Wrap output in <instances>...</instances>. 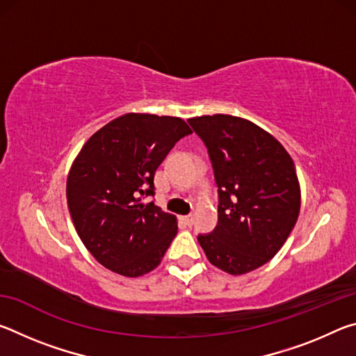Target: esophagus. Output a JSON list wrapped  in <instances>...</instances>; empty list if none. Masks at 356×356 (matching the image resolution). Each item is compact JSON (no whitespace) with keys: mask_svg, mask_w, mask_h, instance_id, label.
Instances as JSON below:
<instances>
[{"mask_svg":"<svg viewBox=\"0 0 356 356\" xmlns=\"http://www.w3.org/2000/svg\"><path fill=\"white\" fill-rule=\"evenodd\" d=\"M180 221L185 222L186 226H190L193 222V215H185V216H180Z\"/></svg>","mask_w":356,"mask_h":356,"instance_id":"1","label":"esophagus"}]
</instances>
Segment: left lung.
Masks as SVG:
<instances>
[{
    "label": "left lung",
    "instance_id": "obj_1",
    "mask_svg": "<svg viewBox=\"0 0 356 356\" xmlns=\"http://www.w3.org/2000/svg\"><path fill=\"white\" fill-rule=\"evenodd\" d=\"M202 138L218 185V225L200 236L209 262L238 276L276 256L298 220L301 190L292 156L248 119L213 114L188 119Z\"/></svg>",
    "mask_w": 356,
    "mask_h": 356
}]
</instances>
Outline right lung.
I'll list each match as a JSON object with an SVG mask.
<instances>
[{"instance_id":"add662e5","label":"right lung","mask_w":356,"mask_h":356,"mask_svg":"<svg viewBox=\"0 0 356 356\" xmlns=\"http://www.w3.org/2000/svg\"><path fill=\"white\" fill-rule=\"evenodd\" d=\"M191 129L184 119L127 113L84 143L65 196L86 250L105 268L138 278L156 268L177 234V218L143 197L168 152Z\"/></svg>"}]
</instances>
